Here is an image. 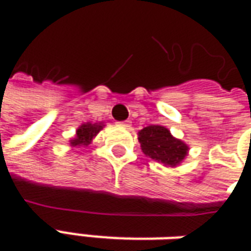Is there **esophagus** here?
Listing matches in <instances>:
<instances>
[{
  "mask_svg": "<svg viewBox=\"0 0 251 251\" xmlns=\"http://www.w3.org/2000/svg\"><path fill=\"white\" fill-rule=\"evenodd\" d=\"M118 126H122V127H130V121H125V122H120Z\"/></svg>",
  "mask_w": 251,
  "mask_h": 251,
  "instance_id": "34e87169",
  "label": "esophagus"
}]
</instances>
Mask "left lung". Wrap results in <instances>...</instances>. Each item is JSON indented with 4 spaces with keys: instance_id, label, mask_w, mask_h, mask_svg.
<instances>
[{
    "instance_id": "1",
    "label": "left lung",
    "mask_w": 251,
    "mask_h": 251,
    "mask_svg": "<svg viewBox=\"0 0 251 251\" xmlns=\"http://www.w3.org/2000/svg\"><path fill=\"white\" fill-rule=\"evenodd\" d=\"M138 142L145 156L164 167L176 168L188 156L189 147L172 136L168 127L151 125L138 131Z\"/></svg>"
}]
</instances>
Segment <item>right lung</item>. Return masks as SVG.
<instances>
[{"label": "right lung", "instance_id": "add662e5", "mask_svg": "<svg viewBox=\"0 0 251 251\" xmlns=\"http://www.w3.org/2000/svg\"><path fill=\"white\" fill-rule=\"evenodd\" d=\"M103 122H86V124H82L76 129V133H75V137L70 140V147L71 148H82L90 145L93 140L97 137L99 131L102 130L104 127Z\"/></svg>", "mask_w": 251, "mask_h": 251}]
</instances>
